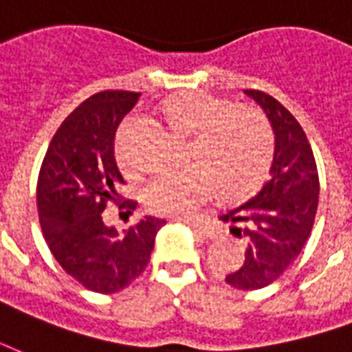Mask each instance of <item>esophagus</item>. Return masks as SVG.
Listing matches in <instances>:
<instances>
[{
  "label": "esophagus",
  "mask_w": 352,
  "mask_h": 352,
  "mask_svg": "<svg viewBox=\"0 0 352 352\" xmlns=\"http://www.w3.org/2000/svg\"><path fill=\"white\" fill-rule=\"evenodd\" d=\"M187 227L193 230L195 234L201 236V238H215V230L210 227V225H204V223H187Z\"/></svg>",
  "instance_id": "34e87169"
}]
</instances>
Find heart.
<instances>
[{
    "instance_id": "heart-1",
    "label": "heart",
    "mask_w": 352,
    "mask_h": 352,
    "mask_svg": "<svg viewBox=\"0 0 352 352\" xmlns=\"http://www.w3.org/2000/svg\"><path fill=\"white\" fill-rule=\"evenodd\" d=\"M165 118L189 138V159L195 165L148 179L142 201L151 214L187 219L212 199L215 189L221 199L238 201L264 182L274 159V131L258 110L236 109L230 101L193 91L174 97ZM137 123V114H131L116 135V157L129 174L138 170L127 148Z\"/></svg>"
}]
</instances>
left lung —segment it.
<instances>
[{"instance_id": "1", "label": "left lung", "mask_w": 352, "mask_h": 352, "mask_svg": "<svg viewBox=\"0 0 352 352\" xmlns=\"http://www.w3.org/2000/svg\"><path fill=\"white\" fill-rule=\"evenodd\" d=\"M264 110L276 135L270 178L250 201L219 217L245 243V261L225 281L255 291L276 279L300 255L319 204V174L306 133L283 104L258 89H243Z\"/></svg>"}]
</instances>
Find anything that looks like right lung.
<instances>
[{
	"label": "right lung",
	"mask_w": 352,
	"mask_h": 352,
	"mask_svg": "<svg viewBox=\"0 0 352 352\" xmlns=\"http://www.w3.org/2000/svg\"><path fill=\"white\" fill-rule=\"evenodd\" d=\"M140 94L107 89L91 95L65 118L46 150L37 182V208L45 240L69 276L86 289L112 294L129 287L150 263L165 219L146 215L127 230L107 227L102 212L120 202L123 184L114 137ZM137 202L122 208L135 210Z\"/></svg>",
	"instance_id": "1"
}]
</instances>
